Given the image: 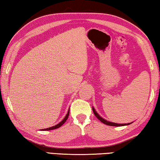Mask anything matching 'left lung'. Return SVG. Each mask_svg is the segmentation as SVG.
Listing matches in <instances>:
<instances>
[{
  "label": "left lung",
  "mask_w": 160,
  "mask_h": 160,
  "mask_svg": "<svg viewBox=\"0 0 160 160\" xmlns=\"http://www.w3.org/2000/svg\"><path fill=\"white\" fill-rule=\"evenodd\" d=\"M93 112L95 115H96V117H97L98 119L100 122H102L103 124H107V125H109V126H113V127H121V126H125V125H128L130 124L131 123H128V124H116V123H113V122H108L106 121V120H105L104 119H102L101 117H100L98 114L96 112V111L95 110V109L93 108Z\"/></svg>",
  "instance_id": "8db88e82"
}]
</instances>
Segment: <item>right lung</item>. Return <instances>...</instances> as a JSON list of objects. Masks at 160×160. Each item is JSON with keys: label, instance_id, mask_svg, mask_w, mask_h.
<instances>
[{"label": "right lung", "instance_id": "right-lung-1", "mask_svg": "<svg viewBox=\"0 0 160 160\" xmlns=\"http://www.w3.org/2000/svg\"><path fill=\"white\" fill-rule=\"evenodd\" d=\"M69 110L68 112H67V115L65 116V117H64V119L62 120V121L60 122V123H59L58 124L54 126V127H50V128H44V129H43V131H50V130H53V129H56V128H59V127H60L62 125V124H64V123L67 121V118H68V117H69Z\"/></svg>", "mask_w": 160, "mask_h": 160}]
</instances>
